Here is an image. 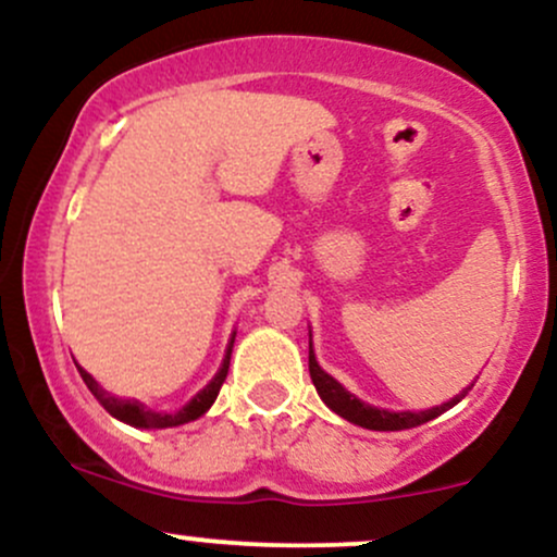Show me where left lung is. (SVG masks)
<instances>
[{
    "instance_id": "left-lung-1",
    "label": "left lung",
    "mask_w": 557,
    "mask_h": 557,
    "mask_svg": "<svg viewBox=\"0 0 557 557\" xmlns=\"http://www.w3.org/2000/svg\"><path fill=\"white\" fill-rule=\"evenodd\" d=\"M309 374L311 382H314L319 398H322L337 417L354 421V424L367 426V430H376V432H395V430H411V426L424 424L440 413L447 411L450 406H456L458 400L463 398L466 389L461 395H456L453 400L443 403V406L426 408V411H387V408H374L369 403H361L356 395H350L341 382H335L327 372H322V367L317 363L314 348L309 343Z\"/></svg>"
}]
</instances>
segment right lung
I'll return each mask as SVG.
<instances>
[{"instance_id": "obj_1", "label": "right lung", "mask_w": 557, "mask_h": 557, "mask_svg": "<svg viewBox=\"0 0 557 557\" xmlns=\"http://www.w3.org/2000/svg\"><path fill=\"white\" fill-rule=\"evenodd\" d=\"M233 341H235V335L230 337L227 350H225V359H222V367H220V372L214 374V380L209 382V385L203 387L201 393L194 395V400L185 403L181 411H175V413H159V411H151V408H146L144 403H138V400L114 398V395H110V393H107V389L99 387V382H96L91 374L83 372L81 367H78V372L83 376V382H86V387L94 393V398L99 400L101 406H104L114 419L125 421V424H131V426H144V430H164V426L188 424V421H194V419L201 417V413L209 411V406H212V403L216 400L222 382H225V376H227L230 354H233Z\"/></svg>"}]
</instances>
